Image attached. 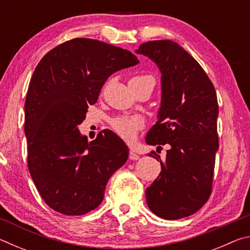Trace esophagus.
<instances>
[{
    "mask_svg": "<svg viewBox=\"0 0 250 250\" xmlns=\"http://www.w3.org/2000/svg\"><path fill=\"white\" fill-rule=\"evenodd\" d=\"M129 159L132 160V161H137L139 159V155L135 153L134 151H130L129 152Z\"/></svg>",
    "mask_w": 250,
    "mask_h": 250,
    "instance_id": "1",
    "label": "esophagus"
}]
</instances>
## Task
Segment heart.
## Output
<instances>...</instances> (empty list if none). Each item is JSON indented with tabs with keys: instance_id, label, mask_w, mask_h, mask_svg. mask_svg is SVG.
<instances>
[{
	"instance_id": "obj_1",
	"label": "heart",
	"mask_w": 250,
	"mask_h": 250,
	"mask_svg": "<svg viewBox=\"0 0 250 250\" xmlns=\"http://www.w3.org/2000/svg\"><path fill=\"white\" fill-rule=\"evenodd\" d=\"M150 82L154 84V78L151 75H135L130 79V84ZM111 128L126 142H132L137 138L138 132L145 128V121L140 117L120 116L111 120Z\"/></svg>"
}]
</instances>
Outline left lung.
I'll list each match as a JSON object with an SVG mask.
<instances>
[{
    "mask_svg": "<svg viewBox=\"0 0 250 250\" xmlns=\"http://www.w3.org/2000/svg\"><path fill=\"white\" fill-rule=\"evenodd\" d=\"M137 54L152 59L162 74L159 119L146 145L168 146L164 163L156 154L161 173L146 191L147 206L164 219L188 217L205 204L213 188L219 146L216 91L202 66L175 42H146Z\"/></svg>",
    "mask_w": 250,
    "mask_h": 250,
    "instance_id": "8db88e82",
    "label": "left lung"
}]
</instances>
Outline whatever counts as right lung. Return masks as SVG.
<instances>
[{
  "label": "right lung",
  "mask_w": 250,
  "mask_h": 250,
  "mask_svg": "<svg viewBox=\"0 0 250 250\" xmlns=\"http://www.w3.org/2000/svg\"><path fill=\"white\" fill-rule=\"evenodd\" d=\"M138 62L126 49L74 39L49 50L34 70L25 100L27 166L50 208L69 216L95 209L128 160V146L112 131L88 142L78 125L109 76Z\"/></svg>",
  "instance_id": "right-lung-1"
}]
</instances>
